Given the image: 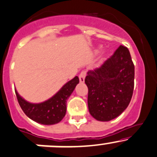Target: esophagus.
<instances>
[{
  "mask_svg": "<svg viewBox=\"0 0 157 157\" xmlns=\"http://www.w3.org/2000/svg\"><path fill=\"white\" fill-rule=\"evenodd\" d=\"M86 76V71H82L80 72V75H79V79H80V82H84Z\"/></svg>",
  "mask_w": 157,
  "mask_h": 157,
  "instance_id": "obj_1",
  "label": "esophagus"
}]
</instances>
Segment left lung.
I'll list each match as a JSON object with an SVG mask.
<instances>
[{
  "label": "left lung",
  "instance_id": "left-lung-1",
  "mask_svg": "<svg viewBox=\"0 0 157 157\" xmlns=\"http://www.w3.org/2000/svg\"><path fill=\"white\" fill-rule=\"evenodd\" d=\"M134 75L130 51L123 45L101 67L87 72L88 106L93 118L109 121L126 109L133 92Z\"/></svg>",
  "mask_w": 157,
  "mask_h": 157
}]
</instances>
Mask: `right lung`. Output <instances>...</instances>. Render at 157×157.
<instances>
[{
  "label": "right lung",
  "instance_id": "add662e5",
  "mask_svg": "<svg viewBox=\"0 0 157 157\" xmlns=\"http://www.w3.org/2000/svg\"><path fill=\"white\" fill-rule=\"evenodd\" d=\"M79 83V77L65 83L56 94L44 102L40 104H31L27 102L18 94L16 90L17 99L21 108L27 117L37 123L44 125H51L59 123L66 113L67 99Z\"/></svg>",
  "mask_w": 157,
  "mask_h": 157
}]
</instances>
